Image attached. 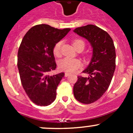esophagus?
Returning <instances> with one entry per match:
<instances>
[{
	"instance_id": "esophagus-1",
	"label": "esophagus",
	"mask_w": 133,
	"mask_h": 133,
	"mask_svg": "<svg viewBox=\"0 0 133 133\" xmlns=\"http://www.w3.org/2000/svg\"><path fill=\"white\" fill-rule=\"evenodd\" d=\"M70 75H71V73H68V72H65V76H66V77L70 76Z\"/></svg>"
}]
</instances>
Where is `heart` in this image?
<instances>
[{"label":"heart","instance_id":"heart-1","mask_svg":"<svg viewBox=\"0 0 133 133\" xmlns=\"http://www.w3.org/2000/svg\"><path fill=\"white\" fill-rule=\"evenodd\" d=\"M62 42L59 41L55 45L53 48V53L56 55H58L60 54V48H61ZM73 46L76 49L78 46L82 45L84 48V42L82 40L76 39L73 42ZM81 62L78 59L73 58L71 57H65L61 59L58 63L59 68L60 69L68 72H75L81 66Z\"/></svg>","mask_w":133,"mask_h":133}]
</instances>
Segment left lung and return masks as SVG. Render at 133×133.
<instances>
[{
  "label": "left lung",
  "instance_id": "obj_1",
  "mask_svg": "<svg viewBox=\"0 0 133 133\" xmlns=\"http://www.w3.org/2000/svg\"><path fill=\"white\" fill-rule=\"evenodd\" d=\"M73 31L88 40L92 48L90 63L83 71L89 76H78L73 93L80 102L91 104L105 93L111 84L116 64L115 45L109 35L95 25L77 28Z\"/></svg>",
  "mask_w": 133,
  "mask_h": 133
}]
</instances>
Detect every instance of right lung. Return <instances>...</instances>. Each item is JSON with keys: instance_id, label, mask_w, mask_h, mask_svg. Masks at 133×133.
<instances>
[{"instance_id": "obj_1", "label": "right lung", "mask_w": 133, "mask_h": 133, "mask_svg": "<svg viewBox=\"0 0 133 133\" xmlns=\"http://www.w3.org/2000/svg\"><path fill=\"white\" fill-rule=\"evenodd\" d=\"M70 30L38 24L31 28L21 42L17 58L20 78L28 97L36 105L47 106L55 100L64 73L49 75L57 68L53 48Z\"/></svg>"}]
</instances>
